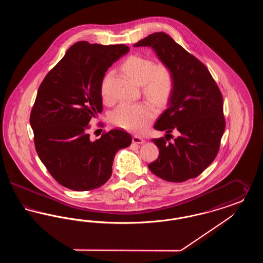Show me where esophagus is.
<instances>
[{
  "label": "esophagus",
  "instance_id": "34e87169",
  "mask_svg": "<svg viewBox=\"0 0 263 263\" xmlns=\"http://www.w3.org/2000/svg\"><path fill=\"white\" fill-rule=\"evenodd\" d=\"M132 142L135 143V144H143L145 142V140L142 137H139V136H133Z\"/></svg>",
  "mask_w": 263,
  "mask_h": 263
}]
</instances>
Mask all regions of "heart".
<instances>
[{
  "label": "heart",
  "instance_id": "b5f03b06",
  "mask_svg": "<svg viewBox=\"0 0 263 263\" xmlns=\"http://www.w3.org/2000/svg\"><path fill=\"white\" fill-rule=\"evenodd\" d=\"M121 68L139 85L143 93L159 105L168 102L175 93L176 78L173 69L166 64H155L154 60L141 55H130L122 63ZM110 73L103 78L100 91L104 100L108 99V80ZM156 115V109L148 101L137 103L123 102L111 114V122L128 131L141 132Z\"/></svg>",
  "mask_w": 263,
  "mask_h": 263
}]
</instances>
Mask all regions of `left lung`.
Returning a JSON list of instances; mask_svg holds the SVG:
<instances>
[{"instance_id": "left-lung-1", "label": "left lung", "mask_w": 263, "mask_h": 263, "mask_svg": "<svg viewBox=\"0 0 263 263\" xmlns=\"http://www.w3.org/2000/svg\"><path fill=\"white\" fill-rule=\"evenodd\" d=\"M134 46H150L176 78L170 107L155 129L166 137L154 139L159 158L149 163L151 172L163 180L183 182L201 175L218 155L225 131L223 96L206 66L164 32H155ZM173 130L180 135L173 142Z\"/></svg>"}]
</instances>
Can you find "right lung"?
<instances>
[{
    "instance_id": "right-lung-1",
    "label": "right lung",
    "mask_w": 263,
    "mask_h": 263,
    "mask_svg": "<svg viewBox=\"0 0 263 263\" xmlns=\"http://www.w3.org/2000/svg\"><path fill=\"white\" fill-rule=\"evenodd\" d=\"M129 51L124 44L79 41L45 76L30 112L40 161L63 186L87 191L111 176L117 151L130 146L129 133L114 129L92 142L89 121L102 111L100 85L107 69Z\"/></svg>"
}]
</instances>
